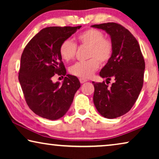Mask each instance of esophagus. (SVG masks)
<instances>
[{"label":"esophagus","mask_w":159,"mask_h":159,"mask_svg":"<svg viewBox=\"0 0 159 159\" xmlns=\"http://www.w3.org/2000/svg\"><path fill=\"white\" fill-rule=\"evenodd\" d=\"M88 81V80H86V79H83V78H80V83H84V82H87Z\"/></svg>","instance_id":"1"}]
</instances>
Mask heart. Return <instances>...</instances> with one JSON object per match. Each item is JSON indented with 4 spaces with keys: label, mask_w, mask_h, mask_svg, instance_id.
<instances>
[{
    "label": "heart",
    "mask_w": 159,
    "mask_h": 159,
    "mask_svg": "<svg viewBox=\"0 0 159 159\" xmlns=\"http://www.w3.org/2000/svg\"><path fill=\"white\" fill-rule=\"evenodd\" d=\"M77 44L80 47H88L86 61L77 62L69 67V72L76 77L88 79L90 78L100 66L99 61L106 64L111 59L114 52L112 41L106 38L100 30L90 28L84 30L77 37ZM77 46L69 39H66L61 43L59 53L62 59L70 61L75 58Z\"/></svg>",
    "instance_id": "b5f03b06"
}]
</instances>
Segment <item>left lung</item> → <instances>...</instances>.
Here are the masks:
<instances>
[{"label":"left lung","mask_w":159,"mask_h":159,"mask_svg":"<svg viewBox=\"0 0 159 159\" xmlns=\"http://www.w3.org/2000/svg\"><path fill=\"white\" fill-rule=\"evenodd\" d=\"M92 27L106 30L114 45L111 58L100 72L101 77L106 78V83L93 84L97 110L106 118L114 119L129 111L140 95L144 79V58L138 40L122 25L108 22ZM111 79L115 82L108 87Z\"/></svg>","instance_id":"1"}]
</instances>
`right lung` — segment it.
<instances>
[{"label":"right lung","instance_id":"1","mask_svg":"<svg viewBox=\"0 0 159 159\" xmlns=\"http://www.w3.org/2000/svg\"><path fill=\"white\" fill-rule=\"evenodd\" d=\"M81 27L44 28L27 43L21 54L19 81L24 96L30 109L43 118L56 120L64 116L80 88L77 77L66 75L59 47ZM55 75L65 76L61 85L52 82Z\"/></svg>","mask_w":159,"mask_h":159}]
</instances>
